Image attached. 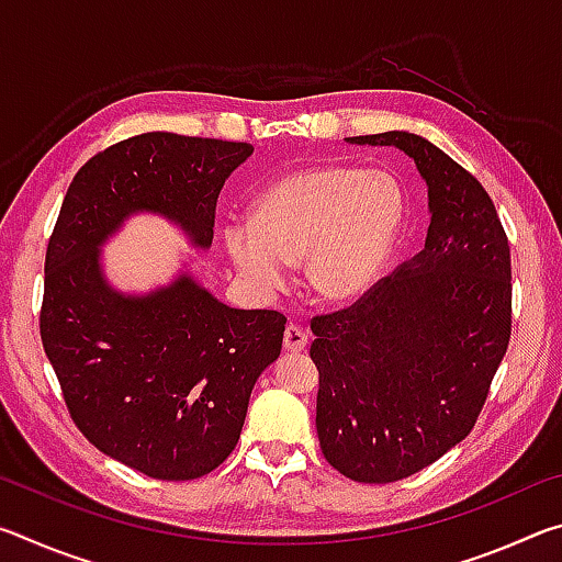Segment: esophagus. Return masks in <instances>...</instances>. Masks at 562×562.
<instances>
[{
    "label": "esophagus",
    "instance_id": "34e87169",
    "mask_svg": "<svg viewBox=\"0 0 562 562\" xmlns=\"http://www.w3.org/2000/svg\"><path fill=\"white\" fill-rule=\"evenodd\" d=\"M282 345L288 351H302L304 347H307V335H304V331L297 325H288V327H284Z\"/></svg>",
    "mask_w": 562,
    "mask_h": 562
}]
</instances>
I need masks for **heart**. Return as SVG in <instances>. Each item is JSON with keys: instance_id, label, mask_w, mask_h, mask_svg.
<instances>
[{"instance_id": "1", "label": "heart", "mask_w": 562, "mask_h": 562, "mask_svg": "<svg viewBox=\"0 0 562 562\" xmlns=\"http://www.w3.org/2000/svg\"><path fill=\"white\" fill-rule=\"evenodd\" d=\"M404 217L406 190L392 170L304 166L260 190L250 221L225 227V247L255 292L284 288L302 262L312 292L351 302L382 278Z\"/></svg>"}]
</instances>
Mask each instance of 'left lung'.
I'll return each instance as SVG.
<instances>
[{
	"instance_id": "8db88e82",
	"label": "left lung",
	"mask_w": 562,
	"mask_h": 562,
	"mask_svg": "<svg viewBox=\"0 0 562 562\" xmlns=\"http://www.w3.org/2000/svg\"><path fill=\"white\" fill-rule=\"evenodd\" d=\"M347 140L404 150L429 188L424 250L312 319L322 453L351 481L392 483L471 434L510 339V247L486 190L431 140Z\"/></svg>"
}]
</instances>
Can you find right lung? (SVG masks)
<instances>
[{
    "instance_id": "1",
    "label": "right lung",
    "mask_w": 562,
    "mask_h": 562,
    "mask_svg": "<svg viewBox=\"0 0 562 562\" xmlns=\"http://www.w3.org/2000/svg\"><path fill=\"white\" fill-rule=\"evenodd\" d=\"M250 156V144L164 131L121 140L74 176L46 247L40 329L74 424L150 479H201L233 453L288 319L227 307L190 270L121 292L101 247L128 217L154 213L207 250L217 195Z\"/></svg>"
}]
</instances>
